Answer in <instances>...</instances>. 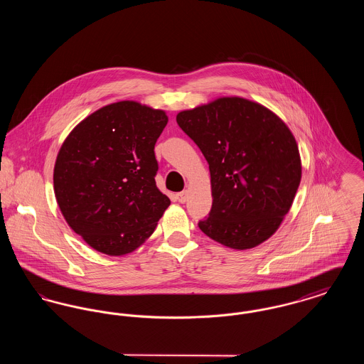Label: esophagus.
<instances>
[{
	"label": "esophagus",
	"mask_w": 364,
	"mask_h": 364,
	"mask_svg": "<svg viewBox=\"0 0 364 364\" xmlns=\"http://www.w3.org/2000/svg\"><path fill=\"white\" fill-rule=\"evenodd\" d=\"M187 198H188V191H181L177 193V200L180 203H184L187 200Z\"/></svg>",
	"instance_id": "esophagus-1"
}]
</instances>
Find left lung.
Masks as SVG:
<instances>
[{
  "label": "left lung",
  "instance_id": "1",
  "mask_svg": "<svg viewBox=\"0 0 364 364\" xmlns=\"http://www.w3.org/2000/svg\"><path fill=\"white\" fill-rule=\"evenodd\" d=\"M176 122L210 169L213 205L199 229L235 250L267 240L292 206L301 178L299 149L285 122L237 97L180 112Z\"/></svg>",
  "mask_w": 364,
  "mask_h": 364
}]
</instances>
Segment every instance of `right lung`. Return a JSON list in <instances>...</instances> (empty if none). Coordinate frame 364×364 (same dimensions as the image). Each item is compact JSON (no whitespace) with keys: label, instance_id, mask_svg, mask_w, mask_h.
Returning <instances> with one entry per match:
<instances>
[{"label":"right lung","instance_id":"add662e5","mask_svg":"<svg viewBox=\"0 0 364 364\" xmlns=\"http://www.w3.org/2000/svg\"><path fill=\"white\" fill-rule=\"evenodd\" d=\"M166 124L164 110L122 101L90 114L63 143L53 174L55 199L94 250L132 252L171 205L156 184L154 146Z\"/></svg>","mask_w":364,"mask_h":364}]
</instances>
